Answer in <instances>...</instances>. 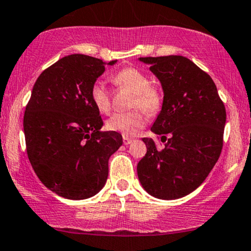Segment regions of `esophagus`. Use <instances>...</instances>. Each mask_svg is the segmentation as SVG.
<instances>
[{"instance_id": "1", "label": "esophagus", "mask_w": 251, "mask_h": 251, "mask_svg": "<svg viewBox=\"0 0 251 251\" xmlns=\"http://www.w3.org/2000/svg\"><path fill=\"white\" fill-rule=\"evenodd\" d=\"M123 141H124V145H129L131 144V142L133 141V139H131V138H127V136H124V139H123Z\"/></svg>"}]
</instances>
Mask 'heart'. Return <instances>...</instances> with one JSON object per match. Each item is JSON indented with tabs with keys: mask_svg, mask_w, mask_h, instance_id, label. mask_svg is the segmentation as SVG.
<instances>
[{
	"mask_svg": "<svg viewBox=\"0 0 251 251\" xmlns=\"http://www.w3.org/2000/svg\"><path fill=\"white\" fill-rule=\"evenodd\" d=\"M113 83L119 88H126L134 93L131 107H140L148 115H155L162 105L163 97L160 89L151 85L148 75L134 67L123 68L111 77ZM90 100L100 113L106 115L111 109V96L109 90L102 81H96L91 85ZM135 109L129 112L115 113L106 120V128L117 132L124 136H134L145 127L147 116Z\"/></svg>",
	"mask_w": 251,
	"mask_h": 251,
	"instance_id": "heart-1",
	"label": "heart"
}]
</instances>
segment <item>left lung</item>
<instances>
[{
	"label": "left lung",
	"mask_w": 251,
	"mask_h": 251,
	"mask_svg": "<svg viewBox=\"0 0 251 251\" xmlns=\"http://www.w3.org/2000/svg\"><path fill=\"white\" fill-rule=\"evenodd\" d=\"M139 60L151 66L164 94L151 128L164 147L142 139L147 153L136 167L139 180L155 198H182L204 182L220 156L226 109L211 76L185 56Z\"/></svg>",
	"instance_id": "left-lung-1"
}]
</instances>
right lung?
<instances>
[{
	"label": "right lung",
	"instance_id": "1",
	"mask_svg": "<svg viewBox=\"0 0 251 251\" xmlns=\"http://www.w3.org/2000/svg\"><path fill=\"white\" fill-rule=\"evenodd\" d=\"M105 65L84 54L60 59L39 75L25 107L31 166L41 183L63 198L80 201L100 192L109 158L123 145L119 133L100 131L102 117L90 100L91 85Z\"/></svg>",
	"mask_w": 251,
	"mask_h": 251
}]
</instances>
